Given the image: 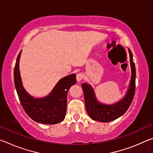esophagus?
Wrapping results in <instances>:
<instances>
[{
	"instance_id": "obj_1",
	"label": "esophagus",
	"mask_w": 153,
	"mask_h": 153,
	"mask_svg": "<svg viewBox=\"0 0 153 153\" xmlns=\"http://www.w3.org/2000/svg\"><path fill=\"white\" fill-rule=\"evenodd\" d=\"M83 79H84V74H83L82 73H79V74H77L76 79H77V82H80Z\"/></svg>"
}]
</instances>
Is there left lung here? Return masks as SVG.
I'll list each match as a JSON object with an SVG mask.
<instances>
[{
  "instance_id": "left-lung-1",
  "label": "left lung",
  "mask_w": 153,
  "mask_h": 153,
  "mask_svg": "<svg viewBox=\"0 0 153 153\" xmlns=\"http://www.w3.org/2000/svg\"><path fill=\"white\" fill-rule=\"evenodd\" d=\"M128 52L131 70V80L126 95L120 101L111 105L100 103L96 98L92 87L86 83L82 84L87 113L92 120L100 122H109L115 120L126 112L132 102L136 89V67L131 51L128 49Z\"/></svg>"
}]
</instances>
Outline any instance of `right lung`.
<instances>
[{
	"instance_id": "add662e5",
	"label": "right lung",
	"mask_w": 153,
	"mask_h": 153,
	"mask_svg": "<svg viewBox=\"0 0 153 153\" xmlns=\"http://www.w3.org/2000/svg\"><path fill=\"white\" fill-rule=\"evenodd\" d=\"M22 50L17 56L14 68L15 88L25 112L36 122L56 124L64 120L67 110V92L76 84V75L71 74L59 80L50 94L41 98H33L25 91L22 85L19 72V59Z\"/></svg>"
}]
</instances>
